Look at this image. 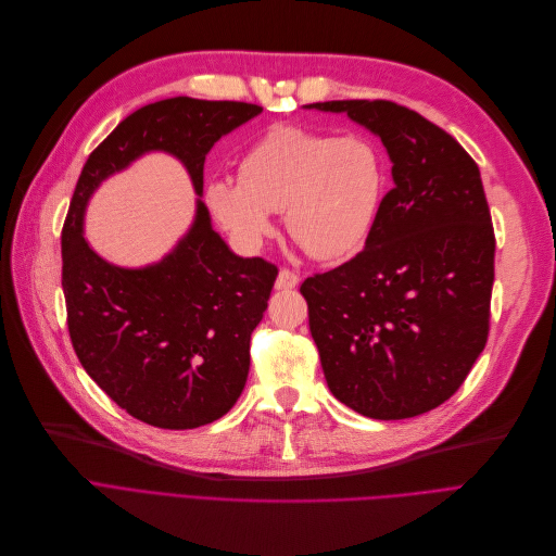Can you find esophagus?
<instances>
[{
	"mask_svg": "<svg viewBox=\"0 0 556 556\" xmlns=\"http://www.w3.org/2000/svg\"><path fill=\"white\" fill-rule=\"evenodd\" d=\"M299 282H301V278L296 271L280 269V274L276 278V289H294V287H299Z\"/></svg>",
	"mask_w": 556,
	"mask_h": 556,
	"instance_id": "obj_1",
	"label": "esophagus"
}]
</instances>
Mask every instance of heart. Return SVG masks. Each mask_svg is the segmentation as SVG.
Returning a JSON list of instances; mask_svg holds the SVG:
<instances>
[{"instance_id": "b5f03b06", "label": "heart", "mask_w": 556, "mask_h": 556, "mask_svg": "<svg viewBox=\"0 0 556 556\" xmlns=\"http://www.w3.org/2000/svg\"><path fill=\"white\" fill-rule=\"evenodd\" d=\"M384 185V155L368 138L274 126L242 155L240 180L217 176L203 197L240 249H260L274 230V213H285L289 235L312 257L332 262L364 247Z\"/></svg>"}]
</instances>
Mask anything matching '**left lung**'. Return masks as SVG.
Here are the masks:
<instances>
[{
    "label": "left lung",
    "mask_w": 556,
    "mask_h": 556,
    "mask_svg": "<svg viewBox=\"0 0 556 556\" xmlns=\"http://www.w3.org/2000/svg\"><path fill=\"white\" fill-rule=\"evenodd\" d=\"M307 109L346 113L393 165L364 251L301 285L326 382L368 418L426 414L486 346L495 235L480 169L453 136L393 101Z\"/></svg>",
    "instance_id": "left-lung-1"
}]
</instances>
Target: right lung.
Masks as SVG:
<instances>
[{
    "label": "right lung",
    "instance_id": "add662e5",
    "mask_svg": "<svg viewBox=\"0 0 556 556\" xmlns=\"http://www.w3.org/2000/svg\"><path fill=\"white\" fill-rule=\"evenodd\" d=\"M260 113L255 103L192 97L142 105L90 153L78 176L61 237L72 346L88 376L153 428H201L237 403L249 376L251 332L278 269L235 255L201 199L190 230L161 262L115 267L84 237L86 205L105 178L149 151L176 155L201 197L207 151Z\"/></svg>",
    "mask_w": 556,
    "mask_h": 556
}]
</instances>
